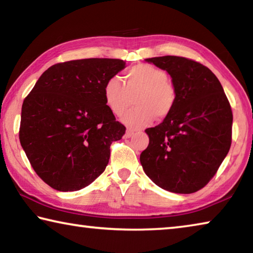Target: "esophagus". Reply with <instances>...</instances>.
<instances>
[{
	"label": "esophagus",
	"instance_id": "esophagus-1",
	"mask_svg": "<svg viewBox=\"0 0 253 253\" xmlns=\"http://www.w3.org/2000/svg\"><path fill=\"white\" fill-rule=\"evenodd\" d=\"M135 134V131L134 130H131V129H127V131H126V137L127 138H129V137H131L132 135Z\"/></svg>",
	"mask_w": 253,
	"mask_h": 253
}]
</instances>
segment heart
I'll list each match as a JSON object with an SVG mask.
<instances>
[{
  "label": "heart",
  "mask_w": 253,
  "mask_h": 253,
  "mask_svg": "<svg viewBox=\"0 0 253 253\" xmlns=\"http://www.w3.org/2000/svg\"><path fill=\"white\" fill-rule=\"evenodd\" d=\"M136 92V108L122 117V122L134 129L148 126L155 118H166L176 102V90L169 81L168 72L148 63L130 68L124 76V84L118 77H111L102 89L106 106L116 116L125 111L129 96Z\"/></svg>",
  "instance_id": "heart-1"
}]
</instances>
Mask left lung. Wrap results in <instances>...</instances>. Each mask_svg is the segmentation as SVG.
<instances>
[{
  "instance_id": "obj_1",
  "label": "left lung",
  "mask_w": 253,
  "mask_h": 253,
  "mask_svg": "<svg viewBox=\"0 0 253 253\" xmlns=\"http://www.w3.org/2000/svg\"><path fill=\"white\" fill-rule=\"evenodd\" d=\"M172 77L176 102L168 117L147 128L140 164L166 191L190 194L219 169L232 142L233 115L215 75L195 60L175 55L146 59Z\"/></svg>"
}]
</instances>
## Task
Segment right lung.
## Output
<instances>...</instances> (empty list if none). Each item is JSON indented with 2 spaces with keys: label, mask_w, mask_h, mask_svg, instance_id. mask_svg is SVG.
<instances>
[{
  "label": "right lung",
  "mask_w": 253,
  "mask_h": 253,
  "mask_svg": "<svg viewBox=\"0 0 253 253\" xmlns=\"http://www.w3.org/2000/svg\"><path fill=\"white\" fill-rule=\"evenodd\" d=\"M121 59L71 60L51 66L25 97L19 138L30 164L54 190L78 191L104 172L110 145L125 134L104 100Z\"/></svg>",
  "instance_id": "1"
}]
</instances>
